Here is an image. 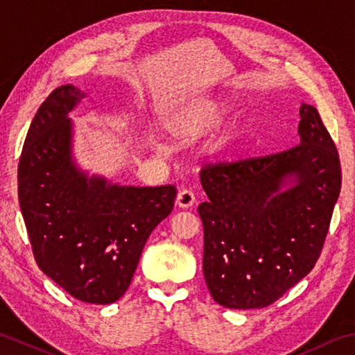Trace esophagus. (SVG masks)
Wrapping results in <instances>:
<instances>
[{
	"label": "esophagus",
	"mask_w": 355,
	"mask_h": 355,
	"mask_svg": "<svg viewBox=\"0 0 355 355\" xmlns=\"http://www.w3.org/2000/svg\"><path fill=\"white\" fill-rule=\"evenodd\" d=\"M196 203V194L191 189L184 188L178 192L177 196V205L180 208H191Z\"/></svg>",
	"instance_id": "esophagus-1"
}]
</instances>
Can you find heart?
Returning a JSON list of instances; mask_svg holds the SVG:
<instances>
[{
  "instance_id": "1",
  "label": "heart",
  "mask_w": 355,
  "mask_h": 355,
  "mask_svg": "<svg viewBox=\"0 0 355 355\" xmlns=\"http://www.w3.org/2000/svg\"><path fill=\"white\" fill-rule=\"evenodd\" d=\"M233 104L223 96H203L178 107L164 122V130L177 144H189L214 130L228 118ZM239 138L237 128H230L209 144V150L220 153Z\"/></svg>"
}]
</instances>
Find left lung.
<instances>
[{
  "label": "left lung",
  "instance_id": "left-lung-1",
  "mask_svg": "<svg viewBox=\"0 0 355 355\" xmlns=\"http://www.w3.org/2000/svg\"><path fill=\"white\" fill-rule=\"evenodd\" d=\"M300 144L273 155L208 163L203 273L216 302L259 309L279 300L315 267L340 196L337 147L317 108H300ZM287 178L292 189L281 191Z\"/></svg>",
  "mask_w": 355,
  "mask_h": 355
}]
</instances>
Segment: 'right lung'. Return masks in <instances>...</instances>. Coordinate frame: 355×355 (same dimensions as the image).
<instances>
[{
	"instance_id": "add662e5",
	"label": "right lung",
	"mask_w": 355,
	"mask_h": 355,
	"mask_svg": "<svg viewBox=\"0 0 355 355\" xmlns=\"http://www.w3.org/2000/svg\"><path fill=\"white\" fill-rule=\"evenodd\" d=\"M83 96L62 85L38 108L18 163V198L42 272L76 300L110 304L130 286L177 189L118 186L77 169L67 114Z\"/></svg>"
}]
</instances>
